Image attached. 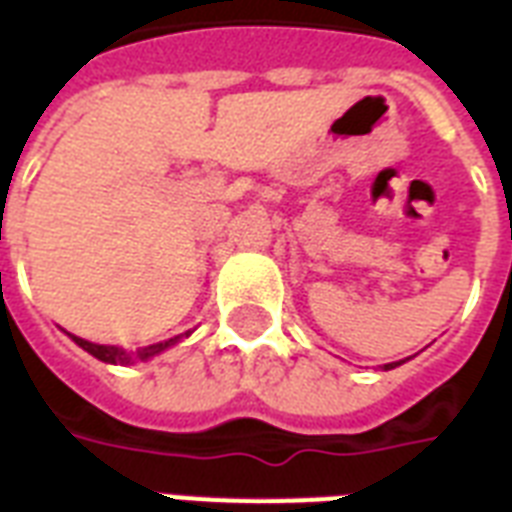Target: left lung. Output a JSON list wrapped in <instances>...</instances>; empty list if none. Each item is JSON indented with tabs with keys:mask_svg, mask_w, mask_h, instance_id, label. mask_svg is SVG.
Here are the masks:
<instances>
[{
	"mask_svg": "<svg viewBox=\"0 0 512 512\" xmlns=\"http://www.w3.org/2000/svg\"><path fill=\"white\" fill-rule=\"evenodd\" d=\"M404 361H406V358H404ZM404 361H393V364H385V366H382V369H396V366H401V364H404Z\"/></svg>",
	"mask_w": 512,
	"mask_h": 512,
	"instance_id": "obj_1",
	"label": "left lung"
}]
</instances>
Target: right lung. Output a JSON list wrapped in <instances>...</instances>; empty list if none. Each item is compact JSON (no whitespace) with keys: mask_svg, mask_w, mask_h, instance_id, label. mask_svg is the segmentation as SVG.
<instances>
[{"mask_svg":"<svg viewBox=\"0 0 512 512\" xmlns=\"http://www.w3.org/2000/svg\"><path fill=\"white\" fill-rule=\"evenodd\" d=\"M71 340L84 348L90 356L100 358V361H106V364H132V361H148V358L159 356L162 350H167L170 345H175L180 337H172V340H164V342H156V345H146V348H138L135 353H124L122 348H116V345H98V342H90V340H82V337L71 335Z\"/></svg>","mask_w":512,"mask_h":512,"instance_id":"obj_1","label":"right lung"}]
</instances>
